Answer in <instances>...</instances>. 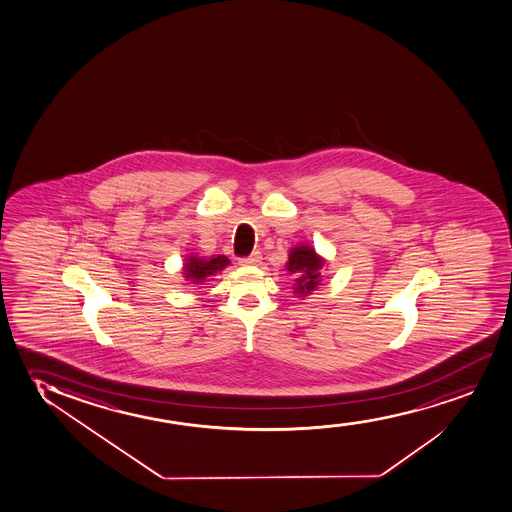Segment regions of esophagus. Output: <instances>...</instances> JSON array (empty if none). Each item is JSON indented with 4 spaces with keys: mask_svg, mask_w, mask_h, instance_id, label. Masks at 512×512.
Returning a JSON list of instances; mask_svg holds the SVG:
<instances>
[{
    "mask_svg": "<svg viewBox=\"0 0 512 512\" xmlns=\"http://www.w3.org/2000/svg\"><path fill=\"white\" fill-rule=\"evenodd\" d=\"M260 262H262V255H260V252H253L250 257L239 260V264H241V266H259Z\"/></svg>",
    "mask_w": 512,
    "mask_h": 512,
    "instance_id": "1",
    "label": "esophagus"
}]
</instances>
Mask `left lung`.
Here are the masks:
<instances>
[{
	"mask_svg": "<svg viewBox=\"0 0 512 512\" xmlns=\"http://www.w3.org/2000/svg\"><path fill=\"white\" fill-rule=\"evenodd\" d=\"M326 264L328 262L307 243H300V245L290 248L285 269L290 276H293V293L299 299H304L318 290L321 279H323L321 269Z\"/></svg>",
	"mask_w": 512,
	"mask_h": 512,
	"instance_id": "left-lung-1",
	"label": "left lung"
}]
</instances>
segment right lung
Masks as SVG:
<instances>
[{
    "instance_id": "add662e5",
    "label": "right lung",
    "mask_w": 512,
    "mask_h": 512,
    "mask_svg": "<svg viewBox=\"0 0 512 512\" xmlns=\"http://www.w3.org/2000/svg\"><path fill=\"white\" fill-rule=\"evenodd\" d=\"M231 260L226 255H212V257H200L196 253L187 255L182 266V276L191 285H205V281L212 276L222 273Z\"/></svg>"
}]
</instances>
